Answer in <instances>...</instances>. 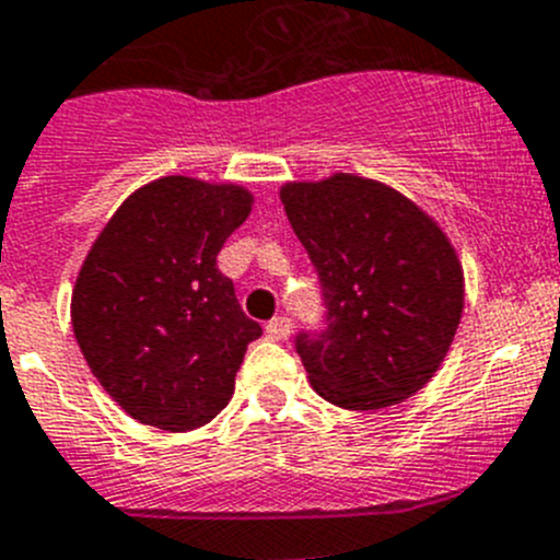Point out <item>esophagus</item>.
<instances>
[{
    "label": "esophagus",
    "mask_w": 560,
    "mask_h": 560,
    "mask_svg": "<svg viewBox=\"0 0 560 560\" xmlns=\"http://www.w3.org/2000/svg\"><path fill=\"white\" fill-rule=\"evenodd\" d=\"M265 334L268 339H287L292 334V319L290 317H273L268 325H265Z\"/></svg>",
    "instance_id": "obj_1"
}]
</instances>
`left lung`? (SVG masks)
I'll return each instance as SVG.
<instances>
[{"instance_id":"8db88e82","label":"left lung","mask_w":560,"mask_h":560,"mask_svg":"<svg viewBox=\"0 0 560 560\" xmlns=\"http://www.w3.org/2000/svg\"><path fill=\"white\" fill-rule=\"evenodd\" d=\"M281 202L323 292V328L295 336L314 390L380 410L424 388L463 317V268L441 226L355 175L290 183Z\"/></svg>"}]
</instances>
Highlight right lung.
I'll return each mask as SVG.
<instances>
[{
	"mask_svg": "<svg viewBox=\"0 0 560 560\" xmlns=\"http://www.w3.org/2000/svg\"><path fill=\"white\" fill-rule=\"evenodd\" d=\"M252 194L161 177L112 215L75 279L73 334L106 394L142 424H208L262 336L215 265Z\"/></svg>",
	"mask_w": 560,
	"mask_h": 560,
	"instance_id": "1",
	"label": "right lung"
}]
</instances>
